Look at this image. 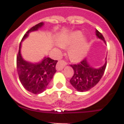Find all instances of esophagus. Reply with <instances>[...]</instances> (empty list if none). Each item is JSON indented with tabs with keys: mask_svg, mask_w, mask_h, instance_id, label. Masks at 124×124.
<instances>
[{
	"mask_svg": "<svg viewBox=\"0 0 124 124\" xmlns=\"http://www.w3.org/2000/svg\"><path fill=\"white\" fill-rule=\"evenodd\" d=\"M66 63L64 60H60V61L57 63L56 68L57 70H58V71L62 70L64 68V67L66 66Z\"/></svg>",
	"mask_w": 124,
	"mask_h": 124,
	"instance_id": "obj_1",
	"label": "esophagus"
}]
</instances>
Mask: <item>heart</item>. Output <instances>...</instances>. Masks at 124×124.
<instances>
[{"label": "heart", "instance_id": "heart-1", "mask_svg": "<svg viewBox=\"0 0 124 124\" xmlns=\"http://www.w3.org/2000/svg\"><path fill=\"white\" fill-rule=\"evenodd\" d=\"M59 45L63 48L72 45L69 49V56L72 60L78 61L85 56L87 51V45L83 38V33L76 31L70 33L59 41Z\"/></svg>", "mask_w": 124, "mask_h": 124}]
</instances>
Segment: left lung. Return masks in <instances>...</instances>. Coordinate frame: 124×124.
I'll use <instances>...</instances> for the list:
<instances>
[{
	"instance_id": "8db88e82",
	"label": "left lung",
	"mask_w": 124,
	"mask_h": 124,
	"mask_svg": "<svg viewBox=\"0 0 124 124\" xmlns=\"http://www.w3.org/2000/svg\"><path fill=\"white\" fill-rule=\"evenodd\" d=\"M96 35L106 43L104 38L97 30H96ZM107 61L99 68H94L90 66L86 58L78 64H71L70 66L74 70V74L70 79V83L78 91H89L99 83L104 73Z\"/></svg>"
}]
</instances>
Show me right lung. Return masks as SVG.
Listing matches in <instances>:
<instances>
[{"instance_id": "obj_1", "label": "right lung", "mask_w": 124, "mask_h": 124, "mask_svg": "<svg viewBox=\"0 0 124 124\" xmlns=\"http://www.w3.org/2000/svg\"><path fill=\"white\" fill-rule=\"evenodd\" d=\"M44 23L40 22L31 27L24 35L22 41L28 36L31 31H37ZM21 42L17 56V68L18 77L25 89L30 93L38 94L43 93L52 79L56 73V64L58 61L45 57L38 63H31L23 59L20 53Z\"/></svg>"}]
</instances>
